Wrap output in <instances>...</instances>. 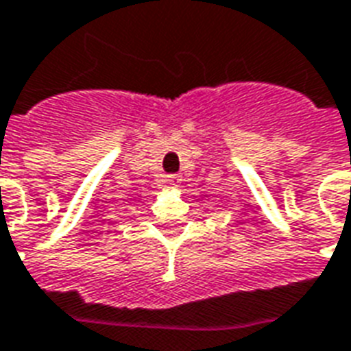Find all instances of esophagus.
<instances>
[{"label": "esophagus", "instance_id": "obj_1", "mask_svg": "<svg viewBox=\"0 0 351 351\" xmlns=\"http://www.w3.org/2000/svg\"><path fill=\"white\" fill-rule=\"evenodd\" d=\"M166 181H168L170 185L178 186L179 183H181V176H178V173H170V176H166Z\"/></svg>", "mask_w": 351, "mask_h": 351}]
</instances>
